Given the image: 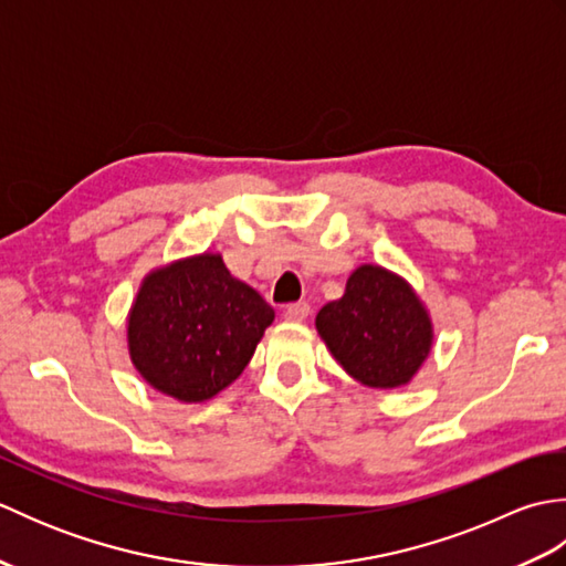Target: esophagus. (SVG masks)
<instances>
[{
	"label": "esophagus",
	"mask_w": 566,
	"mask_h": 566,
	"mask_svg": "<svg viewBox=\"0 0 566 566\" xmlns=\"http://www.w3.org/2000/svg\"><path fill=\"white\" fill-rule=\"evenodd\" d=\"M311 314V306L306 302H296L284 308V318L286 321H304Z\"/></svg>",
	"instance_id": "34e87169"
}]
</instances>
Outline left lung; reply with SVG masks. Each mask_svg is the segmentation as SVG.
Wrapping results in <instances>:
<instances>
[{"label":"left lung","mask_w":566,"mask_h":566,"mask_svg":"<svg viewBox=\"0 0 566 566\" xmlns=\"http://www.w3.org/2000/svg\"><path fill=\"white\" fill-rule=\"evenodd\" d=\"M316 328L347 375L371 389L411 381L432 345L423 304L401 276L363 264L345 294L318 311Z\"/></svg>","instance_id":"obj_1"}]
</instances>
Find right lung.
<instances>
[{
	"mask_svg": "<svg viewBox=\"0 0 566 566\" xmlns=\"http://www.w3.org/2000/svg\"><path fill=\"white\" fill-rule=\"evenodd\" d=\"M272 321L274 308L221 255L203 252L146 276L128 316V353L150 387L207 401L240 377Z\"/></svg>",
	"mask_w": 566,
	"mask_h": 566,
	"instance_id": "obj_1",
	"label": "right lung"
}]
</instances>
